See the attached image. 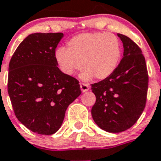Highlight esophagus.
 Here are the masks:
<instances>
[{
	"label": "esophagus",
	"instance_id": "34e87169",
	"mask_svg": "<svg viewBox=\"0 0 161 161\" xmlns=\"http://www.w3.org/2000/svg\"><path fill=\"white\" fill-rule=\"evenodd\" d=\"M80 88H81V91H82V92H86V91H87L88 90L90 89V86H89V85H87V84L82 83V82H81Z\"/></svg>",
	"mask_w": 161,
	"mask_h": 161
}]
</instances>
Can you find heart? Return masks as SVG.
Segmentation results:
<instances>
[{
  "label": "heart",
  "instance_id": "b5f03b06",
  "mask_svg": "<svg viewBox=\"0 0 161 161\" xmlns=\"http://www.w3.org/2000/svg\"><path fill=\"white\" fill-rule=\"evenodd\" d=\"M122 54L119 40L108 33H83L72 37L67 50L57 49L55 59L61 70L71 75L82 66L81 78L87 81L96 78L103 80L110 77L118 67Z\"/></svg>",
  "mask_w": 161,
  "mask_h": 161
}]
</instances>
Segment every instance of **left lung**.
<instances>
[{
    "instance_id": "8db88e82",
    "label": "left lung",
    "mask_w": 161,
    "mask_h": 161,
    "mask_svg": "<svg viewBox=\"0 0 161 161\" xmlns=\"http://www.w3.org/2000/svg\"><path fill=\"white\" fill-rule=\"evenodd\" d=\"M124 45V58L108 79L91 84L96 101L91 109L95 124L108 132L132 127L147 101L148 74L141 50L125 35L117 34Z\"/></svg>"
}]
</instances>
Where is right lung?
<instances>
[{
	"label": "right lung",
	"mask_w": 161,
	"mask_h": 161,
	"mask_svg": "<svg viewBox=\"0 0 161 161\" xmlns=\"http://www.w3.org/2000/svg\"><path fill=\"white\" fill-rule=\"evenodd\" d=\"M63 33H36L20 43L8 65V93L16 117L33 132L52 135L82 93L79 81L58 67Z\"/></svg>",
	"instance_id": "add662e5"
}]
</instances>
